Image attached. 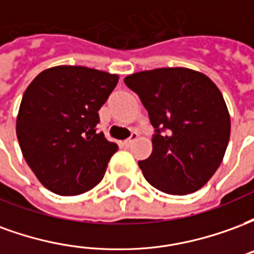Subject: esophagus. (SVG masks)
Instances as JSON below:
<instances>
[{
	"label": "esophagus",
	"mask_w": 254,
	"mask_h": 254,
	"mask_svg": "<svg viewBox=\"0 0 254 254\" xmlns=\"http://www.w3.org/2000/svg\"><path fill=\"white\" fill-rule=\"evenodd\" d=\"M137 137H138L137 132H132V134H130L125 141H124V144H125V145H130L133 141H136V140H137Z\"/></svg>",
	"instance_id": "1"
}]
</instances>
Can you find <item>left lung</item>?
Returning a JSON list of instances; mask_svg holds the SVG:
<instances>
[{"label": "left lung", "instance_id": "1", "mask_svg": "<svg viewBox=\"0 0 254 254\" xmlns=\"http://www.w3.org/2000/svg\"><path fill=\"white\" fill-rule=\"evenodd\" d=\"M124 81L155 127L152 154L138 162L145 180L174 196L198 190L218 170L229 144L231 124L222 92L188 67L144 70Z\"/></svg>", "mask_w": 254, "mask_h": 254}]
</instances>
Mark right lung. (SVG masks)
Instances as JSON below:
<instances>
[{
	"mask_svg": "<svg viewBox=\"0 0 254 254\" xmlns=\"http://www.w3.org/2000/svg\"><path fill=\"white\" fill-rule=\"evenodd\" d=\"M117 83L118 74L61 65L25 89L16 134L27 165L53 193L76 196L102 181L118 145L96 132L98 111Z\"/></svg>",
	"mask_w": 254,
	"mask_h": 254,
	"instance_id": "obj_1",
	"label": "right lung"
}]
</instances>
